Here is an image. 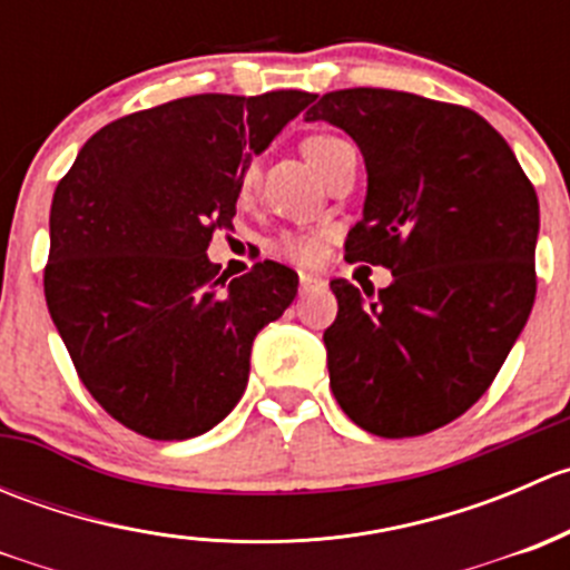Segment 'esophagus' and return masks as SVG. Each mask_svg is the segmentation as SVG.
Returning <instances> with one entry per match:
<instances>
[{
	"instance_id": "obj_1",
	"label": "esophagus",
	"mask_w": 570,
	"mask_h": 570,
	"mask_svg": "<svg viewBox=\"0 0 570 570\" xmlns=\"http://www.w3.org/2000/svg\"><path fill=\"white\" fill-rule=\"evenodd\" d=\"M325 286V281L317 278V275H308V273H301V295H308V292H317Z\"/></svg>"
}]
</instances>
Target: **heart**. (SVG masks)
<instances>
[{
    "label": "heart",
    "instance_id": "b5f03b06",
    "mask_svg": "<svg viewBox=\"0 0 570 570\" xmlns=\"http://www.w3.org/2000/svg\"><path fill=\"white\" fill-rule=\"evenodd\" d=\"M344 140L331 135H314L303 142V154H306L308 163L314 168H322V163L327 159V154L333 151L336 146H342ZM253 184H256V170L245 168L239 174V195H250ZM269 250L275 253L278 258H286V262H295V264H314L322 253V232H312V228H295V232H281L278 237L269 243Z\"/></svg>",
    "mask_w": 570,
    "mask_h": 570
}]
</instances>
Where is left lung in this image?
<instances>
[{
  "label": "left lung",
  "mask_w": 570,
  "mask_h": 570,
  "mask_svg": "<svg viewBox=\"0 0 570 570\" xmlns=\"http://www.w3.org/2000/svg\"><path fill=\"white\" fill-rule=\"evenodd\" d=\"M347 131L366 165L347 262L394 281L333 278L331 389L366 433L407 439L469 411L513 350L534 303L540 209L504 137L471 109L383 88L333 90L306 112Z\"/></svg>",
  "instance_id": "1"
}]
</instances>
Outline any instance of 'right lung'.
<instances>
[{
	"mask_svg": "<svg viewBox=\"0 0 570 570\" xmlns=\"http://www.w3.org/2000/svg\"><path fill=\"white\" fill-rule=\"evenodd\" d=\"M314 94H200L96 131L49 215L46 306L85 389L135 433L184 441L234 411L253 338L297 295L278 262L215 278L239 174Z\"/></svg>",
	"mask_w": 570,
	"mask_h": 570,
	"instance_id": "1",
	"label": "right lung"
}]
</instances>
